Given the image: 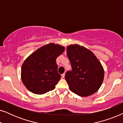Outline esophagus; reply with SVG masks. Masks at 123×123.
Wrapping results in <instances>:
<instances>
[{
    "mask_svg": "<svg viewBox=\"0 0 123 123\" xmlns=\"http://www.w3.org/2000/svg\"><path fill=\"white\" fill-rule=\"evenodd\" d=\"M64 77H65V73H63V74H62V78H64Z\"/></svg>",
    "mask_w": 123,
    "mask_h": 123,
    "instance_id": "1",
    "label": "esophagus"
}]
</instances>
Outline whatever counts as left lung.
<instances>
[{
    "label": "left lung",
    "instance_id": "1",
    "mask_svg": "<svg viewBox=\"0 0 123 123\" xmlns=\"http://www.w3.org/2000/svg\"><path fill=\"white\" fill-rule=\"evenodd\" d=\"M67 54L72 66L65 79L69 89L82 97L95 93L101 86L104 70L101 64L91 51L74 44L67 48Z\"/></svg>",
    "mask_w": 123,
    "mask_h": 123
}]
</instances>
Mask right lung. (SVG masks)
<instances>
[{
    "label": "right lung",
    "mask_w": 123,
    "mask_h": 123,
    "mask_svg": "<svg viewBox=\"0 0 123 123\" xmlns=\"http://www.w3.org/2000/svg\"><path fill=\"white\" fill-rule=\"evenodd\" d=\"M64 50L63 46L50 43L38 49L25 60L21 79L30 91L42 95L55 89L61 78L56 59Z\"/></svg>",
    "instance_id": "1"
}]
</instances>
